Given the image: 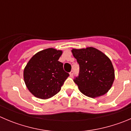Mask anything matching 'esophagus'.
Wrapping results in <instances>:
<instances>
[{
  "mask_svg": "<svg viewBox=\"0 0 131 131\" xmlns=\"http://www.w3.org/2000/svg\"><path fill=\"white\" fill-rule=\"evenodd\" d=\"M69 74H70V77H72L73 76V74H74V71L73 70H72L70 72V73H69Z\"/></svg>",
  "mask_w": 131,
  "mask_h": 131,
  "instance_id": "34e87169",
  "label": "esophagus"
}]
</instances>
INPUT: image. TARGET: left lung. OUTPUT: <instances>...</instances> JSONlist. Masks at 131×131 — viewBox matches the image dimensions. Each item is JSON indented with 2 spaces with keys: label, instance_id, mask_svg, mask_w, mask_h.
Listing matches in <instances>:
<instances>
[{
  "label": "left lung",
  "instance_id": "1",
  "mask_svg": "<svg viewBox=\"0 0 131 131\" xmlns=\"http://www.w3.org/2000/svg\"><path fill=\"white\" fill-rule=\"evenodd\" d=\"M79 64L78 76L74 82L81 93L95 98L104 95L111 88L114 71L111 61L105 54L94 48L72 50Z\"/></svg>",
  "mask_w": 131,
  "mask_h": 131
}]
</instances>
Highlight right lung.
<instances>
[{
    "instance_id": "add662e5",
    "label": "right lung",
    "mask_w": 131,
    "mask_h": 131,
    "mask_svg": "<svg viewBox=\"0 0 131 131\" xmlns=\"http://www.w3.org/2000/svg\"><path fill=\"white\" fill-rule=\"evenodd\" d=\"M62 52L53 48L44 49L35 54L24 71L27 89L37 98L48 99L60 91L69 74L59 62Z\"/></svg>"
}]
</instances>
